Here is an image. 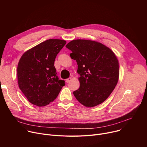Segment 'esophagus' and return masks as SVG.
Wrapping results in <instances>:
<instances>
[{
    "mask_svg": "<svg viewBox=\"0 0 147 147\" xmlns=\"http://www.w3.org/2000/svg\"><path fill=\"white\" fill-rule=\"evenodd\" d=\"M71 80V78L70 77V78H67V79L66 80V82L67 83H68V82H69Z\"/></svg>",
    "mask_w": 147,
    "mask_h": 147,
    "instance_id": "esophagus-1",
    "label": "esophagus"
}]
</instances>
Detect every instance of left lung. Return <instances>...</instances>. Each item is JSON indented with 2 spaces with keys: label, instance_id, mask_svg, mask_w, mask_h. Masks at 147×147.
Wrapping results in <instances>:
<instances>
[{
  "label": "left lung",
  "instance_id": "left-lung-1",
  "mask_svg": "<svg viewBox=\"0 0 147 147\" xmlns=\"http://www.w3.org/2000/svg\"><path fill=\"white\" fill-rule=\"evenodd\" d=\"M72 51L80 77L79 88L73 92L82 105L91 108L105 100L115 89L119 77V61L115 53L98 42L75 39L66 46Z\"/></svg>",
  "mask_w": 147,
  "mask_h": 147
}]
</instances>
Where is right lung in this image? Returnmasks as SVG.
Listing matches in <instances>:
<instances>
[{
    "label": "right lung",
    "mask_w": 147,
    "mask_h": 147,
    "mask_svg": "<svg viewBox=\"0 0 147 147\" xmlns=\"http://www.w3.org/2000/svg\"><path fill=\"white\" fill-rule=\"evenodd\" d=\"M62 39H48L30 49L21 57L17 66L20 89L28 101L39 107L53 102L65 84L59 80L55 60L65 44Z\"/></svg>",
    "instance_id": "add662e5"
}]
</instances>
